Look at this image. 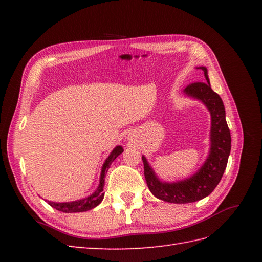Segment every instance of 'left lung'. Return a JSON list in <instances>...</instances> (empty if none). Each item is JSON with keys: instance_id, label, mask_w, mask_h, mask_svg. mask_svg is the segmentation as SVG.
I'll use <instances>...</instances> for the list:
<instances>
[{"instance_id": "8db88e82", "label": "left lung", "mask_w": 262, "mask_h": 262, "mask_svg": "<svg viewBox=\"0 0 262 262\" xmlns=\"http://www.w3.org/2000/svg\"><path fill=\"white\" fill-rule=\"evenodd\" d=\"M203 71V81L192 82L185 89L187 96L202 100L211 116L210 151L207 160L191 178L179 182H161L148 165L145 157H142L144 163V176L147 187L155 197L173 204H188L198 202L207 197L219 185L227 165L231 152V133L225 119V108L221 97L210 88L207 69L198 68Z\"/></svg>"}]
</instances>
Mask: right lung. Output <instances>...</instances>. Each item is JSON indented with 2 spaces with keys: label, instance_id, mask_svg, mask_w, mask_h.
<instances>
[{
  "label": "right lung",
  "instance_id": "1",
  "mask_svg": "<svg viewBox=\"0 0 262 262\" xmlns=\"http://www.w3.org/2000/svg\"><path fill=\"white\" fill-rule=\"evenodd\" d=\"M122 151H124V149H122L121 146H117L114 148V151L110 153L107 160H105V162L103 163L102 170H101V177H100L99 187L96 190V192L92 193L91 196H89L84 199L77 200V202H72V203H53V202H47V203L55 209L63 211V213H80V211H86L96 207V206H98L102 202L103 196H104L103 193L104 177L107 174L109 166L114 162L115 159L118 157L119 154L122 153Z\"/></svg>",
  "mask_w": 262,
  "mask_h": 262
}]
</instances>
